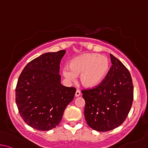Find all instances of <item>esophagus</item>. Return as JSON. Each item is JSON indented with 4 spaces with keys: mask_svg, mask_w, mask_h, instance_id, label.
<instances>
[{
    "mask_svg": "<svg viewBox=\"0 0 148 148\" xmlns=\"http://www.w3.org/2000/svg\"><path fill=\"white\" fill-rule=\"evenodd\" d=\"M81 92H80L79 90H77V91L75 92V97H79V95H81Z\"/></svg>",
    "mask_w": 148,
    "mask_h": 148,
    "instance_id": "esophagus-1",
    "label": "esophagus"
}]
</instances>
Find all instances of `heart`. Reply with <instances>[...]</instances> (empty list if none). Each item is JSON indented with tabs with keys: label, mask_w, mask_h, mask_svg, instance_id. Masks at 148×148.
I'll list each match as a JSON object with an SVG mask.
<instances>
[{
	"label": "heart",
	"mask_w": 148,
	"mask_h": 148,
	"mask_svg": "<svg viewBox=\"0 0 148 148\" xmlns=\"http://www.w3.org/2000/svg\"><path fill=\"white\" fill-rule=\"evenodd\" d=\"M110 62L108 58L99 54L87 53L77 56L70 62L69 67H65L63 75L69 81L79 76L81 84L86 88L99 85L107 75Z\"/></svg>",
	"instance_id": "1"
}]
</instances>
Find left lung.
Instances as JSON below:
<instances>
[{
  "mask_svg": "<svg viewBox=\"0 0 148 148\" xmlns=\"http://www.w3.org/2000/svg\"><path fill=\"white\" fill-rule=\"evenodd\" d=\"M112 66L103 81L92 89L82 90L88 125L100 132L108 131L123 123L133 101L130 73L120 60L110 54Z\"/></svg>",
  "mask_w": 148,
  "mask_h": 148,
  "instance_id": "8db88e82",
  "label": "left lung"
}]
</instances>
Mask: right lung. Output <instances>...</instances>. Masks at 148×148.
<instances>
[{
  "label": "right lung",
  "mask_w": 148,
  "mask_h": 148,
  "mask_svg": "<svg viewBox=\"0 0 148 148\" xmlns=\"http://www.w3.org/2000/svg\"><path fill=\"white\" fill-rule=\"evenodd\" d=\"M66 51L47 53L23 69L15 88V101L25 122L35 129L49 131L59 125L65 108L75 94L74 87L60 83V64Z\"/></svg>",
  "instance_id": "add662e5"
}]
</instances>
